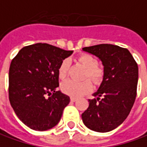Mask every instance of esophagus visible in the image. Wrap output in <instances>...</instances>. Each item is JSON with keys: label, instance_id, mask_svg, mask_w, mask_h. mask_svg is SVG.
<instances>
[{"label": "esophagus", "instance_id": "34e87169", "mask_svg": "<svg viewBox=\"0 0 147 147\" xmlns=\"http://www.w3.org/2000/svg\"><path fill=\"white\" fill-rule=\"evenodd\" d=\"M76 99H77V98H76V97H71V101H72V102L76 101Z\"/></svg>", "mask_w": 147, "mask_h": 147}]
</instances>
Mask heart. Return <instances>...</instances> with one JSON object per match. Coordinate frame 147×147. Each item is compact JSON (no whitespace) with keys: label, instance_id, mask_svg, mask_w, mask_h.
I'll use <instances>...</instances> for the list:
<instances>
[{"label":"heart","instance_id":"b5f03b06","mask_svg":"<svg viewBox=\"0 0 147 147\" xmlns=\"http://www.w3.org/2000/svg\"><path fill=\"white\" fill-rule=\"evenodd\" d=\"M77 62L81 67L86 69V73L84 76V79L90 78L95 84L100 83L104 75L105 71L104 68L97 65V60L90 54H81L77 59ZM70 70V61L69 60L62 61L58 67V77L61 80H65L68 76V72ZM93 89V85L90 80H86L82 82H76L74 80H69L65 81L61 85L62 91L68 95L72 97H79L86 93L91 91Z\"/></svg>","mask_w":147,"mask_h":147}]
</instances>
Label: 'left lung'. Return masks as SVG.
I'll return each instance as SVG.
<instances>
[{
  "instance_id": "left-lung-1",
  "label": "left lung",
  "mask_w": 147,
  "mask_h": 147,
  "mask_svg": "<svg viewBox=\"0 0 147 147\" xmlns=\"http://www.w3.org/2000/svg\"><path fill=\"white\" fill-rule=\"evenodd\" d=\"M102 61L105 75L89 107L81 114L86 127L107 132L123 123L137 96L138 67L130 52L113 44H99L82 48Z\"/></svg>"
}]
</instances>
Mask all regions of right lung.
I'll list each match as a JSON object with an SVG mask.
<instances>
[{
	"instance_id": "add662e5",
	"label": "right lung",
	"mask_w": 147,
	"mask_h": 147,
	"mask_svg": "<svg viewBox=\"0 0 147 147\" xmlns=\"http://www.w3.org/2000/svg\"><path fill=\"white\" fill-rule=\"evenodd\" d=\"M72 53L39 42L24 47L11 61L9 99L17 117L29 128L46 131L59 123L70 97L57 90V71Z\"/></svg>"
}]
</instances>
